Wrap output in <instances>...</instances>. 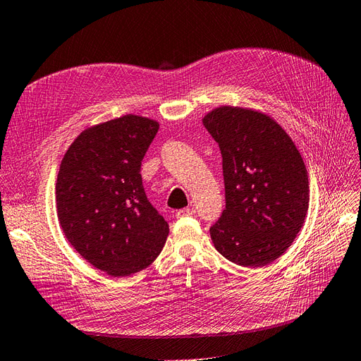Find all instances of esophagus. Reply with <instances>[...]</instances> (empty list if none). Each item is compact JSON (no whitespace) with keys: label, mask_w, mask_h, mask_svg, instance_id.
<instances>
[{"label":"esophagus","mask_w":361,"mask_h":361,"mask_svg":"<svg viewBox=\"0 0 361 361\" xmlns=\"http://www.w3.org/2000/svg\"><path fill=\"white\" fill-rule=\"evenodd\" d=\"M194 214H195L194 207H183V209H179V211L176 212V216H178V218H182V216H191V215H194Z\"/></svg>","instance_id":"esophagus-1"}]
</instances>
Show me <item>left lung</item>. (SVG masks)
Listing matches in <instances>:
<instances>
[{
	"label": "left lung",
	"mask_w": 361,
	"mask_h": 361,
	"mask_svg": "<svg viewBox=\"0 0 361 361\" xmlns=\"http://www.w3.org/2000/svg\"><path fill=\"white\" fill-rule=\"evenodd\" d=\"M203 125L221 150L226 209L211 227L220 255L241 267H265L293 243L309 209L307 169L274 118L218 106Z\"/></svg>",
	"instance_id": "obj_1"
}]
</instances>
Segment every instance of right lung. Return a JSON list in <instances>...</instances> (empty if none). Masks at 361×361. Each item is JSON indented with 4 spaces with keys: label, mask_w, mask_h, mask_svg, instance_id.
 <instances>
[{
    "label": "right lung",
    "mask_w": 361,
    "mask_h": 361,
    "mask_svg": "<svg viewBox=\"0 0 361 361\" xmlns=\"http://www.w3.org/2000/svg\"><path fill=\"white\" fill-rule=\"evenodd\" d=\"M159 129L126 114L75 138L56 183L59 221L71 245L113 277L147 268L166 244L169 224L145 192L141 161Z\"/></svg>",
    "instance_id": "obj_1"
}]
</instances>
